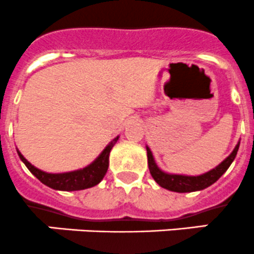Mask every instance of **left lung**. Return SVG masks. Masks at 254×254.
<instances>
[{"mask_svg": "<svg viewBox=\"0 0 254 254\" xmlns=\"http://www.w3.org/2000/svg\"><path fill=\"white\" fill-rule=\"evenodd\" d=\"M238 148H240V142L236 144V147L233 148V150L231 152V154L228 155L227 158H225L217 167L209 170V172L200 175H185L170 174V173H167L164 172V170L160 169V168L158 167L157 163H155L154 155H153L150 148L148 147V145H145L148 158V168H149V172L150 174H152L153 179L157 182V184L159 185V187L164 188V189L169 190V191L175 192L200 191V190L206 189L210 185H212L213 183L217 182V180L225 174V172L228 169V167L232 164L233 160H235L238 152Z\"/></svg>", "mask_w": 254, "mask_h": 254, "instance_id": "1", "label": "left lung"}]
</instances>
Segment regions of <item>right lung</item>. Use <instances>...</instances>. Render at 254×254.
<instances>
[{"label": "right lung", "mask_w": 254, "mask_h": 254, "mask_svg": "<svg viewBox=\"0 0 254 254\" xmlns=\"http://www.w3.org/2000/svg\"><path fill=\"white\" fill-rule=\"evenodd\" d=\"M120 135L111 140L109 144L105 147L99 154V157L90 163L86 167L81 168V169L71 170V172L65 173H47L43 170L38 169L37 167L32 165L26 158L22 155V153L17 149L19 158L22 162L26 164L29 172L34 175L38 180H41L44 185L52 188L54 190H62V191H77V190L89 189V188L95 187L99 184L104 177L106 175L107 169H109V160H110V153L114 145L116 144L119 140Z\"/></svg>", "instance_id": "add662e5"}]
</instances>
